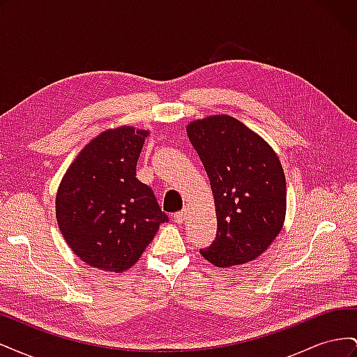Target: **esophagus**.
I'll return each mask as SVG.
<instances>
[{
    "label": "esophagus",
    "mask_w": 357,
    "mask_h": 357,
    "mask_svg": "<svg viewBox=\"0 0 357 357\" xmlns=\"http://www.w3.org/2000/svg\"><path fill=\"white\" fill-rule=\"evenodd\" d=\"M186 218H188V211H186V210H181V211H178V213L174 214V220H176L177 223H183V222L186 220Z\"/></svg>",
    "instance_id": "34e87169"
}]
</instances>
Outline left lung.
I'll list each match as a JSON object with an SVG mask.
<instances>
[{"label": "left lung", "mask_w": 357, "mask_h": 357, "mask_svg": "<svg viewBox=\"0 0 357 357\" xmlns=\"http://www.w3.org/2000/svg\"><path fill=\"white\" fill-rule=\"evenodd\" d=\"M207 171L218 234L199 250L218 268L243 265L261 256L286 219V177L274 149L228 114L207 116L186 126Z\"/></svg>", "instance_id": "obj_1"}]
</instances>
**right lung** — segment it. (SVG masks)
<instances>
[{"instance_id": "add662e5", "label": "right lung", "mask_w": 357, "mask_h": 357, "mask_svg": "<svg viewBox=\"0 0 357 357\" xmlns=\"http://www.w3.org/2000/svg\"><path fill=\"white\" fill-rule=\"evenodd\" d=\"M147 129L117 126L92 138L71 162L56 193L59 231L80 261L121 274L138 262L168 222L137 160Z\"/></svg>"}]
</instances>
